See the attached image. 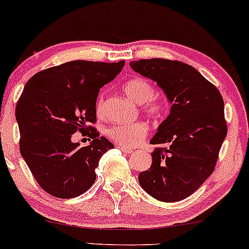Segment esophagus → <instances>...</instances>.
<instances>
[{"label": "esophagus", "instance_id": "esophagus-1", "mask_svg": "<svg viewBox=\"0 0 249 249\" xmlns=\"http://www.w3.org/2000/svg\"><path fill=\"white\" fill-rule=\"evenodd\" d=\"M119 148H120L121 152L125 153V154H130V153H132V149L129 147H125V146H119Z\"/></svg>", "mask_w": 249, "mask_h": 249}]
</instances>
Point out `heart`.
Returning <instances> with one entry per match:
<instances>
[{
	"label": "heart",
	"mask_w": 249,
	"mask_h": 249,
	"mask_svg": "<svg viewBox=\"0 0 249 249\" xmlns=\"http://www.w3.org/2000/svg\"><path fill=\"white\" fill-rule=\"evenodd\" d=\"M124 91L135 103L139 105H144V111L151 118L159 119L163 117L166 111L165 101L161 98L154 97L155 88L145 78H132L124 84ZM96 114L102 117L104 113V103L103 97L97 98ZM108 136L113 139L119 145L131 147L137 145L145 138L147 134V125L144 122L137 121L131 124H120L113 125L108 129Z\"/></svg>",
	"instance_id": "obj_1"
}]
</instances>
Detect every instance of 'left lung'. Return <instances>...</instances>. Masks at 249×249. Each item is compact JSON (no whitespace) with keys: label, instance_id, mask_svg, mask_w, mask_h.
Segmentation results:
<instances>
[{"label":"left lung","instance_id":"1","mask_svg":"<svg viewBox=\"0 0 249 249\" xmlns=\"http://www.w3.org/2000/svg\"><path fill=\"white\" fill-rule=\"evenodd\" d=\"M130 68L155 81L171 103L151 144L152 165L139 173L142 188L155 199L172 203L202 186L212 175L227 136L224 103L217 88L195 68L179 61H131Z\"/></svg>","mask_w":249,"mask_h":249}]
</instances>
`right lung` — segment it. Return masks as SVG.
I'll return each mask as SVG.
<instances>
[{"label":"right lung","mask_w":249,"mask_h":249,"mask_svg":"<svg viewBox=\"0 0 249 249\" xmlns=\"http://www.w3.org/2000/svg\"><path fill=\"white\" fill-rule=\"evenodd\" d=\"M124 66V61H70L39 71L25 85L16 107L20 153L38 185L52 196L72 198L87 192L101 158L114 148L88 124L96 121L98 91ZM88 130V146L71 141L76 131Z\"/></svg>","instance_id":"add662e5"}]
</instances>
